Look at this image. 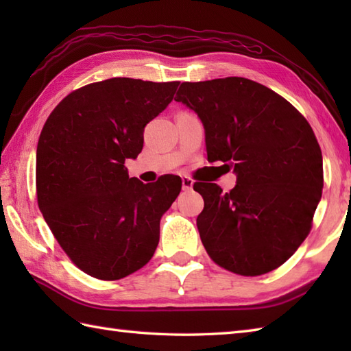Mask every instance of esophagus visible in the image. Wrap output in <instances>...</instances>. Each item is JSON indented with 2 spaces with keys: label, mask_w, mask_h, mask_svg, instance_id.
Segmentation results:
<instances>
[{
  "label": "esophagus",
  "mask_w": 351,
  "mask_h": 351,
  "mask_svg": "<svg viewBox=\"0 0 351 351\" xmlns=\"http://www.w3.org/2000/svg\"><path fill=\"white\" fill-rule=\"evenodd\" d=\"M193 189V180L190 176H182V190L190 191Z\"/></svg>",
  "instance_id": "esophagus-1"
}]
</instances>
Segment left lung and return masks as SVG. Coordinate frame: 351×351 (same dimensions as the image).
Instances as JSON below:
<instances>
[{"instance_id": "1", "label": "left lung", "mask_w": 351, "mask_h": 351, "mask_svg": "<svg viewBox=\"0 0 351 351\" xmlns=\"http://www.w3.org/2000/svg\"><path fill=\"white\" fill-rule=\"evenodd\" d=\"M175 101L205 128L208 161L237 185H193L204 197L200 240L215 264L241 276L273 271L308 237L323 191V155L309 122L263 84L241 77L182 83Z\"/></svg>"}]
</instances>
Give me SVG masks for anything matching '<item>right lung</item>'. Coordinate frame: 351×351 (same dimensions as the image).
Returning <instances> with one entry per match:
<instances>
[{
    "label": "right lung",
    "mask_w": 351,
    "mask_h": 351,
    "mask_svg": "<svg viewBox=\"0 0 351 351\" xmlns=\"http://www.w3.org/2000/svg\"><path fill=\"white\" fill-rule=\"evenodd\" d=\"M180 81L110 78L71 92L51 111L36 154L37 205L81 271L126 278L149 263L160 220L181 178L149 185L130 178L126 158L143 149L146 123L173 99Z\"/></svg>",
    "instance_id": "1"
}]
</instances>
